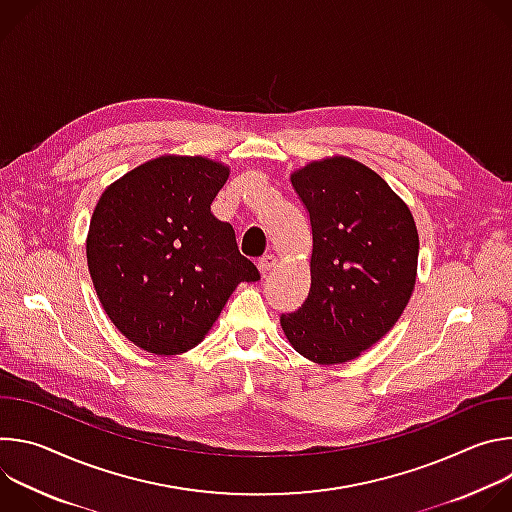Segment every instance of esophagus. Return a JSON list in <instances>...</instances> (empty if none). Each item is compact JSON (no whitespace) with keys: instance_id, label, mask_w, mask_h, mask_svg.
I'll use <instances>...</instances> for the list:
<instances>
[{"instance_id":"34e87169","label":"esophagus","mask_w":512,"mask_h":512,"mask_svg":"<svg viewBox=\"0 0 512 512\" xmlns=\"http://www.w3.org/2000/svg\"><path fill=\"white\" fill-rule=\"evenodd\" d=\"M275 255H263L259 261H257V269H259V273L261 275H265L267 271H271V267L275 265Z\"/></svg>"}]
</instances>
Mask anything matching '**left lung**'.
<instances>
[{
    "mask_svg": "<svg viewBox=\"0 0 512 512\" xmlns=\"http://www.w3.org/2000/svg\"><path fill=\"white\" fill-rule=\"evenodd\" d=\"M310 212V294L283 314L289 344L318 364H342L379 342L415 287L419 235L409 206L369 166L314 160L289 176Z\"/></svg>",
    "mask_w": 512,
    "mask_h": 512,
    "instance_id": "1",
    "label": "left lung"
}]
</instances>
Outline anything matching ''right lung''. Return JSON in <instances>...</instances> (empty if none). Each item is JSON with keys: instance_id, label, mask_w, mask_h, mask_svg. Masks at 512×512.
I'll use <instances>...</instances> for the list:
<instances>
[{"instance_id": "right-lung-1", "label": "right lung", "mask_w": 512, "mask_h": 512, "mask_svg": "<svg viewBox=\"0 0 512 512\" xmlns=\"http://www.w3.org/2000/svg\"><path fill=\"white\" fill-rule=\"evenodd\" d=\"M229 166L202 156H160L101 194L89 225L87 263L115 328L158 356L202 342L241 281L257 267L210 204Z\"/></svg>"}]
</instances>
